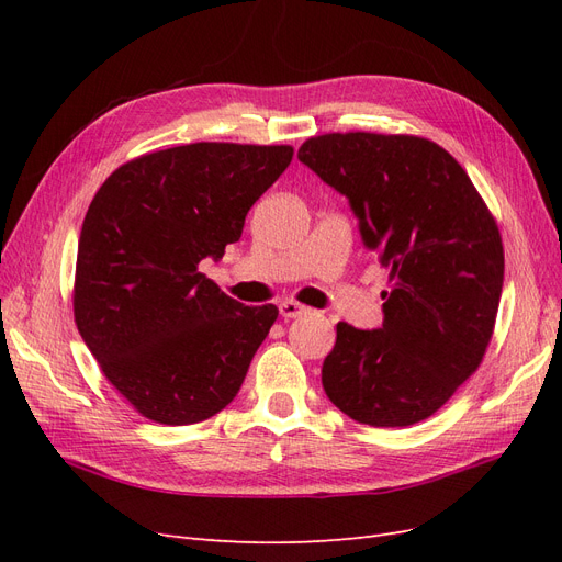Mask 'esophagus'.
<instances>
[{"instance_id": "34e87169", "label": "esophagus", "mask_w": 562, "mask_h": 562, "mask_svg": "<svg viewBox=\"0 0 562 562\" xmlns=\"http://www.w3.org/2000/svg\"><path fill=\"white\" fill-rule=\"evenodd\" d=\"M279 312H281L283 318H300L302 314H307L310 310L304 307V304L295 302V300H285V302L279 304Z\"/></svg>"}]
</instances>
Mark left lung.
<instances>
[{
	"label": "left lung",
	"instance_id": "8db88e82",
	"mask_svg": "<svg viewBox=\"0 0 562 562\" xmlns=\"http://www.w3.org/2000/svg\"><path fill=\"white\" fill-rule=\"evenodd\" d=\"M297 159L349 199L391 281L382 328L337 323L323 389L356 422L411 427L483 361L504 283L499 227L464 168L427 138L326 133Z\"/></svg>",
	"mask_w": 562,
	"mask_h": 562
}]
</instances>
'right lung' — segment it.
<instances>
[{
    "label": "right lung",
    "instance_id": "obj_1",
    "mask_svg": "<svg viewBox=\"0 0 562 562\" xmlns=\"http://www.w3.org/2000/svg\"><path fill=\"white\" fill-rule=\"evenodd\" d=\"M291 159V145H180L119 166L95 192L77 248L75 321L143 417L196 424L239 394L279 310L232 300L199 262L241 239L250 206Z\"/></svg>",
    "mask_w": 562,
    "mask_h": 562
}]
</instances>
